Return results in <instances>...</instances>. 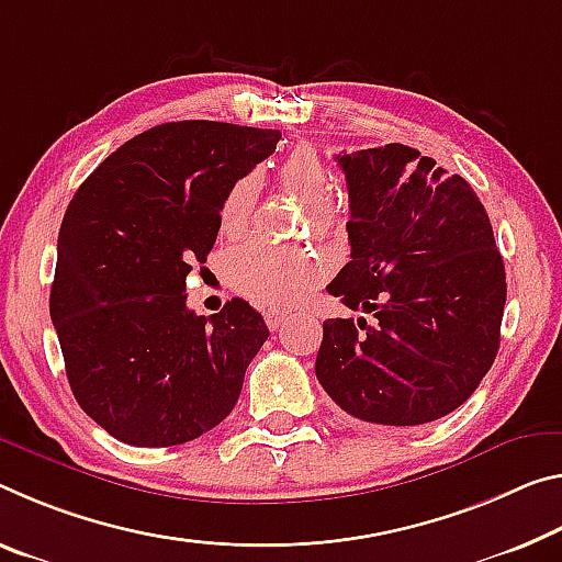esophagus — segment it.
Masks as SVG:
<instances>
[{
  "label": "esophagus",
  "mask_w": 562,
  "mask_h": 562,
  "mask_svg": "<svg viewBox=\"0 0 562 562\" xmlns=\"http://www.w3.org/2000/svg\"><path fill=\"white\" fill-rule=\"evenodd\" d=\"M284 319H288V313H284V310H274V307L265 310V323L270 329H280L284 325Z\"/></svg>",
  "instance_id": "34e87169"
}]
</instances>
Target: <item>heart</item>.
<instances>
[{
  "label": "heart",
  "mask_w": 562,
  "mask_h": 562,
  "mask_svg": "<svg viewBox=\"0 0 562 562\" xmlns=\"http://www.w3.org/2000/svg\"><path fill=\"white\" fill-rule=\"evenodd\" d=\"M282 190L310 204V225L317 235L335 237L347 225V207L329 200L333 175L313 147H297L278 167ZM260 177L249 172L229 187L220 204V229L227 237H239L252 217ZM229 282L245 297L260 305H284L297 300L323 278V262L305 249H282L265 243H247L229 255Z\"/></svg>",
  "instance_id": "heart-1"
}]
</instances>
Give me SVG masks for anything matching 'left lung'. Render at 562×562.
<instances>
[{"instance_id": "obj_1", "label": "left lung", "mask_w": 562, "mask_h": 562, "mask_svg": "<svg viewBox=\"0 0 562 562\" xmlns=\"http://www.w3.org/2000/svg\"><path fill=\"white\" fill-rule=\"evenodd\" d=\"M350 194V262L329 295L378 323H323L315 372L364 423L440 420L475 393L501 345L505 265L460 175L405 145L337 155Z\"/></svg>"}]
</instances>
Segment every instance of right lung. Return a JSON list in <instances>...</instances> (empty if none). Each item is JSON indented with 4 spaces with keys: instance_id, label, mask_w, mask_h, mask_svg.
Returning <instances> with one entry per match:
<instances>
[{
    "instance_id": "right-lung-1",
    "label": "right lung",
    "mask_w": 562,
    "mask_h": 562,
    "mask_svg": "<svg viewBox=\"0 0 562 562\" xmlns=\"http://www.w3.org/2000/svg\"><path fill=\"white\" fill-rule=\"evenodd\" d=\"M280 137L210 120L157 124L75 192L49 315L79 407L112 438L169 448L233 413L270 329L239 297L212 317L194 315L187 274L207 262L229 187Z\"/></svg>"
}]
</instances>
